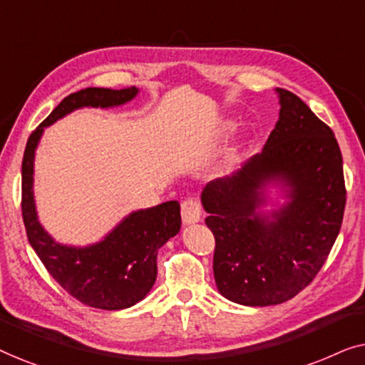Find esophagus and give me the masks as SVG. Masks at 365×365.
I'll list each match as a JSON object with an SVG mask.
<instances>
[{"instance_id":"esophagus-1","label":"esophagus","mask_w":365,"mask_h":365,"mask_svg":"<svg viewBox=\"0 0 365 365\" xmlns=\"http://www.w3.org/2000/svg\"><path fill=\"white\" fill-rule=\"evenodd\" d=\"M201 216H202L201 204H199L197 199H194V197L184 199V201L181 202L182 222L186 224V226H187V224L199 222V221H201Z\"/></svg>"}]
</instances>
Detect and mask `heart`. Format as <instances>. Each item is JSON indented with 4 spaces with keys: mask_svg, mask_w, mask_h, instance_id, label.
<instances>
[{
    "mask_svg": "<svg viewBox=\"0 0 365 365\" xmlns=\"http://www.w3.org/2000/svg\"><path fill=\"white\" fill-rule=\"evenodd\" d=\"M227 129H232V124H227Z\"/></svg>",
    "mask_w": 365,
    "mask_h": 365,
    "instance_id": "obj_1",
    "label": "heart"
}]
</instances>
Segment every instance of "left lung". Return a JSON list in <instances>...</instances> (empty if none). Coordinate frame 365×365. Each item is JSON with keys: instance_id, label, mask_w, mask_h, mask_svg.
Wrapping results in <instances>:
<instances>
[{"instance_id": "left-lung-1", "label": "left lung", "mask_w": 365, "mask_h": 365, "mask_svg": "<svg viewBox=\"0 0 365 365\" xmlns=\"http://www.w3.org/2000/svg\"><path fill=\"white\" fill-rule=\"evenodd\" d=\"M276 93L279 121L262 153L201 194L216 239L217 291L241 306L286 302L309 286L336 242L346 207L332 129L294 93ZM271 185L282 187L287 202L264 212Z\"/></svg>"}]
</instances>
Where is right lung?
Listing matches in <instances>:
<instances>
[{"instance_id": "obj_1", "label": "right lung", "mask_w": 365, "mask_h": 365, "mask_svg": "<svg viewBox=\"0 0 365 365\" xmlns=\"http://www.w3.org/2000/svg\"><path fill=\"white\" fill-rule=\"evenodd\" d=\"M138 88H86L64 98L34 129L21 166V209L28 241L59 286L86 306L119 311L143 301L158 276V251L181 229V206L168 201L133 211L89 246H68L49 236L34 204V154L44 128L81 108H114L138 96Z\"/></svg>"}]
</instances>
